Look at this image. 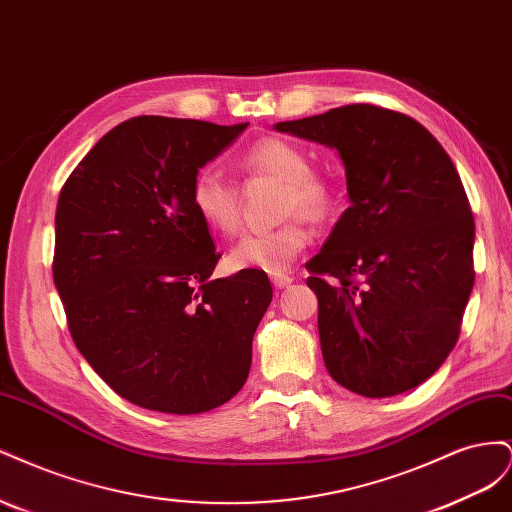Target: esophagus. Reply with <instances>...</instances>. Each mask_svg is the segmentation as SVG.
Wrapping results in <instances>:
<instances>
[{
	"mask_svg": "<svg viewBox=\"0 0 512 512\" xmlns=\"http://www.w3.org/2000/svg\"><path fill=\"white\" fill-rule=\"evenodd\" d=\"M271 284H273L277 290H282V288H288V286L292 284V277L286 275V273H273V275H271Z\"/></svg>",
	"mask_w": 512,
	"mask_h": 512,
	"instance_id": "34e87169",
	"label": "esophagus"
}]
</instances>
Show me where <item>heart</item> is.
Returning <instances> with one entry per match:
<instances>
[{
    "label": "heart",
    "instance_id": "obj_1",
    "mask_svg": "<svg viewBox=\"0 0 512 512\" xmlns=\"http://www.w3.org/2000/svg\"><path fill=\"white\" fill-rule=\"evenodd\" d=\"M239 166L247 177L282 181L280 215L290 220L271 230L247 232L232 245L228 265L235 271L282 273L312 239L301 215L307 220H322L335 205V185L327 177L312 173L307 153L299 145L275 136L260 138L247 147ZM192 205L198 218L220 235H232L241 226L239 185L211 164L196 170Z\"/></svg>",
    "mask_w": 512,
    "mask_h": 512
}]
</instances>
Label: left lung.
Listing matches in <instances>:
<instances>
[{
	"label": "left lung",
	"mask_w": 512,
	"mask_h": 512,
	"mask_svg": "<svg viewBox=\"0 0 512 512\" xmlns=\"http://www.w3.org/2000/svg\"><path fill=\"white\" fill-rule=\"evenodd\" d=\"M339 151L350 207L307 262L324 365L363 397H393L455 348L474 286V218L453 160L416 119L348 104L275 123Z\"/></svg>",
	"instance_id": "left-lung-1"
}]
</instances>
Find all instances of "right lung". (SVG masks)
<instances>
[{"instance_id":"obj_1","label":"right lung","mask_w":512,"mask_h":512,"mask_svg":"<svg viewBox=\"0 0 512 512\" xmlns=\"http://www.w3.org/2000/svg\"><path fill=\"white\" fill-rule=\"evenodd\" d=\"M250 126L141 115L72 170L53 280L79 352L132 404L200 414L235 397L273 290L262 271L211 280L220 254L192 205L198 168Z\"/></svg>"}]
</instances>
